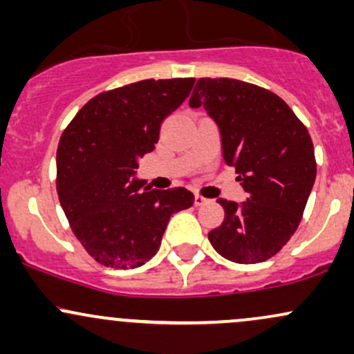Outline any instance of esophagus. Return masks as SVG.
Segmentation results:
<instances>
[{
  "label": "esophagus",
  "mask_w": 354,
  "mask_h": 354,
  "mask_svg": "<svg viewBox=\"0 0 354 354\" xmlns=\"http://www.w3.org/2000/svg\"><path fill=\"white\" fill-rule=\"evenodd\" d=\"M208 201H209L208 198H203V196H200V194H194V205H196V206L206 205Z\"/></svg>",
  "instance_id": "obj_1"
}]
</instances>
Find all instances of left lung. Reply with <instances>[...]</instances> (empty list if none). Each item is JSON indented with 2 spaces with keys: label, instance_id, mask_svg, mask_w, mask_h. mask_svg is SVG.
Instances as JSON below:
<instances>
[{
  "label": "left lung",
  "instance_id": "1",
  "mask_svg": "<svg viewBox=\"0 0 354 354\" xmlns=\"http://www.w3.org/2000/svg\"><path fill=\"white\" fill-rule=\"evenodd\" d=\"M189 106L216 123L223 160L246 193L243 203L218 198L225 219L211 246L239 265L266 261L295 234L315 185L310 133L279 96L245 81L198 80Z\"/></svg>",
  "mask_w": 354,
  "mask_h": 354
}]
</instances>
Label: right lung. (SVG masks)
Listing matches in <instances>:
<instances>
[{
  "instance_id": "obj_1",
  "label": "right lung",
  "mask_w": 354,
  "mask_h": 354,
  "mask_svg": "<svg viewBox=\"0 0 354 354\" xmlns=\"http://www.w3.org/2000/svg\"><path fill=\"white\" fill-rule=\"evenodd\" d=\"M194 78L143 80L101 93L76 113L56 151V189L75 236L108 268L143 266L158 253L169 218L193 206L186 188L151 189L136 178L163 121Z\"/></svg>"
}]
</instances>
